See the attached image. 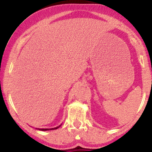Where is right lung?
Masks as SVG:
<instances>
[{
	"label": "right lung",
	"instance_id": "add662e5",
	"mask_svg": "<svg viewBox=\"0 0 152 152\" xmlns=\"http://www.w3.org/2000/svg\"><path fill=\"white\" fill-rule=\"evenodd\" d=\"M61 125L59 126H57L56 127V128H52V129H40V130L41 131H47V130H54V129H57L58 128V127H60Z\"/></svg>",
	"mask_w": 152,
	"mask_h": 152
}]
</instances>
